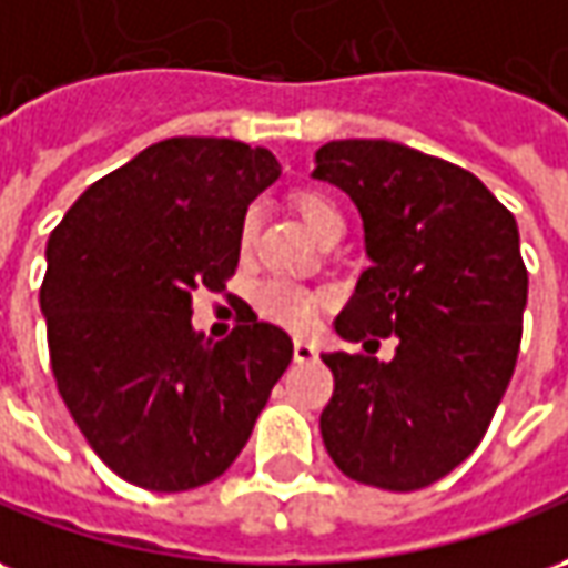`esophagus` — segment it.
I'll return each mask as SVG.
<instances>
[{
  "mask_svg": "<svg viewBox=\"0 0 568 568\" xmlns=\"http://www.w3.org/2000/svg\"><path fill=\"white\" fill-rule=\"evenodd\" d=\"M293 358H296V362H315V358H318L315 343H308V339H296V343H293Z\"/></svg>",
  "mask_w": 568,
  "mask_h": 568,
  "instance_id": "1",
  "label": "esophagus"
}]
</instances>
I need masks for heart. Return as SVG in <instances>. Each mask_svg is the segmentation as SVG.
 <instances>
[{"label": "heart", "mask_w": 568, "mask_h": 568, "mask_svg": "<svg viewBox=\"0 0 568 568\" xmlns=\"http://www.w3.org/2000/svg\"><path fill=\"white\" fill-rule=\"evenodd\" d=\"M296 210L306 222L312 234L322 237L324 232H331L336 225H343V213L327 194L322 191H303L296 194ZM253 234H256V210H250L241 219V229H237V244L250 246L253 244ZM253 306L260 312L265 322H275L287 331L303 334L315 324V315L322 308V296L315 291H308L303 284H293L287 277H268L262 281L260 287L253 291Z\"/></svg>", "instance_id": "1"}]
</instances>
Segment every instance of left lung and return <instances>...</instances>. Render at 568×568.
<instances>
[{
	"label": "left lung",
	"instance_id": "left-lung-1",
	"mask_svg": "<svg viewBox=\"0 0 568 568\" xmlns=\"http://www.w3.org/2000/svg\"><path fill=\"white\" fill-rule=\"evenodd\" d=\"M315 163L358 206L371 256L336 334L398 339L389 365L324 355V448L362 486L417 491L476 452L514 377L529 296L516 219L473 172L405 144L327 142Z\"/></svg>",
	"mask_w": 568,
	"mask_h": 568
}]
</instances>
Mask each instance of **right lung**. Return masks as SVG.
<instances>
[{
	"label": "right lung",
	"instance_id": "obj_1",
	"mask_svg": "<svg viewBox=\"0 0 568 568\" xmlns=\"http://www.w3.org/2000/svg\"><path fill=\"white\" fill-rule=\"evenodd\" d=\"M277 175L265 148L166 139L85 187L49 237L39 306L58 393L132 486L222 476L291 365V336L253 312L219 343L191 331L194 293L225 291L241 219Z\"/></svg>",
	"mask_w": 568,
	"mask_h": 568
}]
</instances>
